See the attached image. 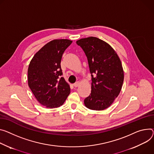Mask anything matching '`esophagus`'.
<instances>
[{
    "mask_svg": "<svg viewBox=\"0 0 154 154\" xmlns=\"http://www.w3.org/2000/svg\"><path fill=\"white\" fill-rule=\"evenodd\" d=\"M80 85V82H75V83H74V87H78Z\"/></svg>",
    "mask_w": 154,
    "mask_h": 154,
    "instance_id": "esophagus-1",
    "label": "esophagus"
}]
</instances>
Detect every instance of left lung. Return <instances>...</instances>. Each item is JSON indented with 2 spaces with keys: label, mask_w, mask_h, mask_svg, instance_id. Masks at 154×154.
<instances>
[{
  "label": "left lung",
  "mask_w": 154,
  "mask_h": 154,
  "mask_svg": "<svg viewBox=\"0 0 154 154\" xmlns=\"http://www.w3.org/2000/svg\"><path fill=\"white\" fill-rule=\"evenodd\" d=\"M76 43L84 51L91 74V91L84 100L85 106L91 110H104L122 90L124 72L121 61L114 48L99 38H83Z\"/></svg>",
  "instance_id": "8db88e82"
}]
</instances>
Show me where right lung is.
<instances>
[{
    "instance_id": "obj_1",
    "label": "right lung",
    "mask_w": 154,
    "mask_h": 154,
    "mask_svg": "<svg viewBox=\"0 0 154 154\" xmlns=\"http://www.w3.org/2000/svg\"><path fill=\"white\" fill-rule=\"evenodd\" d=\"M72 42L54 39L42 47L32 58L27 70L28 85L36 100L47 108L62 106L71 92L61 68L65 50Z\"/></svg>"
}]
</instances>
